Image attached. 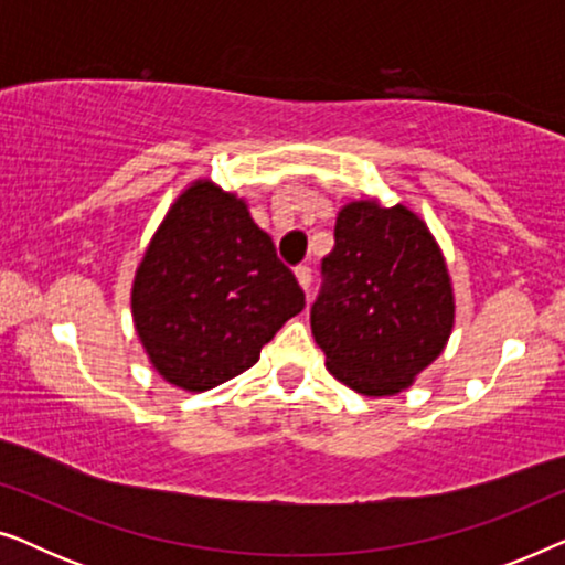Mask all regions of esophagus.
<instances>
[{
	"label": "esophagus",
	"mask_w": 565,
	"mask_h": 565,
	"mask_svg": "<svg viewBox=\"0 0 565 565\" xmlns=\"http://www.w3.org/2000/svg\"><path fill=\"white\" fill-rule=\"evenodd\" d=\"M296 280H298V285H300V288H303L306 292L311 290V280H313L311 267H308V265H300V267H296Z\"/></svg>",
	"instance_id": "obj_1"
}]
</instances>
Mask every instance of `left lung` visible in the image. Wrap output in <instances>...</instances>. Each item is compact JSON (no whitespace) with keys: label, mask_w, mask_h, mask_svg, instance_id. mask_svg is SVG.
Instances as JSON below:
<instances>
[{"label":"left lung","mask_w":565,"mask_h":565,"mask_svg":"<svg viewBox=\"0 0 565 565\" xmlns=\"http://www.w3.org/2000/svg\"><path fill=\"white\" fill-rule=\"evenodd\" d=\"M327 282L311 308L329 373L362 396H393L443 354L455 323L447 262L408 205H342Z\"/></svg>","instance_id":"obj_1"}]
</instances>
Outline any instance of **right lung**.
<instances>
[{
  "instance_id": "obj_1",
  "label": "right lung",
  "mask_w": 565,
  "mask_h": 565,
  "mask_svg": "<svg viewBox=\"0 0 565 565\" xmlns=\"http://www.w3.org/2000/svg\"><path fill=\"white\" fill-rule=\"evenodd\" d=\"M303 306L296 275L277 259L246 200L211 180L188 184L169 205L130 288L151 367L190 393L252 367Z\"/></svg>"
}]
</instances>
